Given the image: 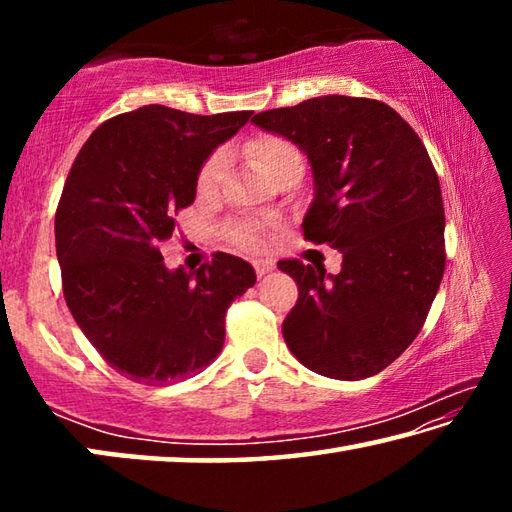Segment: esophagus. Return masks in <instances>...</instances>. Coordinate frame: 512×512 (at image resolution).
Wrapping results in <instances>:
<instances>
[{"label":"esophagus","instance_id":"obj_1","mask_svg":"<svg viewBox=\"0 0 512 512\" xmlns=\"http://www.w3.org/2000/svg\"><path fill=\"white\" fill-rule=\"evenodd\" d=\"M268 271H273V264H271V262H255V273H257V277L266 275Z\"/></svg>","mask_w":512,"mask_h":512}]
</instances>
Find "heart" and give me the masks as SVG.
<instances>
[{
  "label": "heart",
  "instance_id": "heart-1",
  "mask_svg": "<svg viewBox=\"0 0 512 512\" xmlns=\"http://www.w3.org/2000/svg\"><path fill=\"white\" fill-rule=\"evenodd\" d=\"M244 151H246V158L257 167V171H262L264 176H268L271 180L284 169L302 167L300 149L282 135H273V133L257 135L246 144ZM221 178H223V153H212L210 158L203 162V167L198 169L196 192L201 196H212L216 189H219ZM228 239L237 248L250 250V253H257V250L264 248V232L259 230L257 225H250V223L232 225L228 230Z\"/></svg>",
  "mask_w": 512,
  "mask_h": 512
}]
</instances>
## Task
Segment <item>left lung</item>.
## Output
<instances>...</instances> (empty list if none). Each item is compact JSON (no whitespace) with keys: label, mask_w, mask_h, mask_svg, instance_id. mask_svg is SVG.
I'll return each instance as SVG.
<instances>
[{"label":"left lung","mask_w":512,"mask_h":512,"mask_svg":"<svg viewBox=\"0 0 512 512\" xmlns=\"http://www.w3.org/2000/svg\"><path fill=\"white\" fill-rule=\"evenodd\" d=\"M253 121L307 153L316 196L302 232L343 253L339 275L300 259L277 264L298 284L284 341L318 375H377L420 334L445 273V207L429 153L377 99L329 94Z\"/></svg>","instance_id":"obj_1"}]
</instances>
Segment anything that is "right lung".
I'll use <instances>...</instances> for the list:
<instances>
[{"instance_id": "obj_1", "label": "right lung", "mask_w": 512, "mask_h": 512, "mask_svg": "<svg viewBox=\"0 0 512 512\" xmlns=\"http://www.w3.org/2000/svg\"><path fill=\"white\" fill-rule=\"evenodd\" d=\"M250 115L137 108L103 121L69 169L56 210L65 302L128 379L160 386L205 370L223 348L225 311L257 280L228 253L169 271L160 250L194 203L198 169Z\"/></svg>"}]
</instances>
